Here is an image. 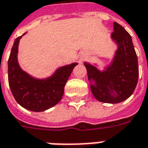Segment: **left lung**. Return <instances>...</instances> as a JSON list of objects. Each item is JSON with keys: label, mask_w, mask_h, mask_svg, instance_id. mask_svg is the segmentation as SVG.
<instances>
[{"label": "left lung", "mask_w": 148, "mask_h": 148, "mask_svg": "<svg viewBox=\"0 0 148 148\" xmlns=\"http://www.w3.org/2000/svg\"><path fill=\"white\" fill-rule=\"evenodd\" d=\"M112 39L117 46L113 58L100 71L97 64L85 62L88 80L94 97L104 103L116 104L127 99L136 89L139 66L132 36L117 23H113Z\"/></svg>", "instance_id": "left-lung-1"}]
</instances>
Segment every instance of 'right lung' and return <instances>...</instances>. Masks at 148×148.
<instances>
[{"mask_svg": "<svg viewBox=\"0 0 148 148\" xmlns=\"http://www.w3.org/2000/svg\"><path fill=\"white\" fill-rule=\"evenodd\" d=\"M24 35L15 39L9 55V87L15 100L23 108L33 112L45 111L60 101L64 93L65 85L77 62L58 68L54 74L46 78L31 76L21 69L18 62V47Z\"/></svg>", "mask_w": 148, "mask_h": 148, "instance_id": "add662e5", "label": "right lung"}]
</instances>
